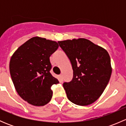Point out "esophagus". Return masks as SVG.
<instances>
[{"mask_svg": "<svg viewBox=\"0 0 126 126\" xmlns=\"http://www.w3.org/2000/svg\"><path fill=\"white\" fill-rule=\"evenodd\" d=\"M59 80H60V81H63V75L62 74L59 75Z\"/></svg>", "mask_w": 126, "mask_h": 126, "instance_id": "34e87169", "label": "esophagus"}]
</instances>
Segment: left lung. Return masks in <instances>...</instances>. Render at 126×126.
I'll return each mask as SVG.
<instances>
[{
  "label": "left lung",
  "mask_w": 126,
  "mask_h": 126,
  "mask_svg": "<svg viewBox=\"0 0 126 126\" xmlns=\"http://www.w3.org/2000/svg\"><path fill=\"white\" fill-rule=\"evenodd\" d=\"M71 61L73 79L63 83L68 99L85 106L94 102L110 80L112 68L104 48L85 38L58 41Z\"/></svg>",
  "instance_id": "1"
}]
</instances>
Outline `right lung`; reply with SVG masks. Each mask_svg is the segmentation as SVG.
Here are the masks:
<instances>
[{
  "instance_id": "right-lung-1",
  "label": "right lung",
  "mask_w": 126,
  "mask_h": 126,
  "mask_svg": "<svg viewBox=\"0 0 126 126\" xmlns=\"http://www.w3.org/2000/svg\"><path fill=\"white\" fill-rule=\"evenodd\" d=\"M58 46L55 41L35 36L19 47L10 58V72L15 89L31 105L43 106L51 100L50 88L59 82L49 72V58Z\"/></svg>"
}]
</instances>
